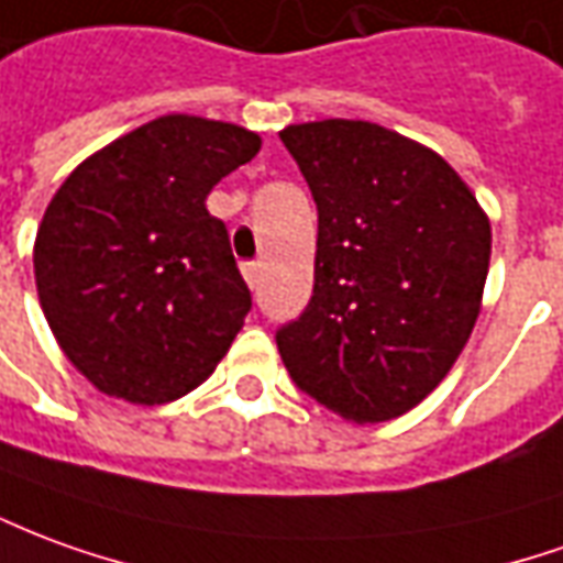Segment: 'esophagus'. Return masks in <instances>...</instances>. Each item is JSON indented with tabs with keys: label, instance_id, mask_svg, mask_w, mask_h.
<instances>
[{
	"label": "esophagus",
	"instance_id": "1",
	"mask_svg": "<svg viewBox=\"0 0 563 563\" xmlns=\"http://www.w3.org/2000/svg\"><path fill=\"white\" fill-rule=\"evenodd\" d=\"M243 277L250 283V289H258V280H262V262H243Z\"/></svg>",
	"mask_w": 563,
	"mask_h": 563
}]
</instances>
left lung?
I'll return each mask as SVG.
<instances>
[{"label": "left lung", "mask_w": 563, "mask_h": 563, "mask_svg": "<svg viewBox=\"0 0 563 563\" xmlns=\"http://www.w3.org/2000/svg\"><path fill=\"white\" fill-rule=\"evenodd\" d=\"M317 203L313 295L277 329L295 387L356 423L423 402L473 335L490 222L454 167L372 121L289 124Z\"/></svg>", "instance_id": "8db88e82"}]
</instances>
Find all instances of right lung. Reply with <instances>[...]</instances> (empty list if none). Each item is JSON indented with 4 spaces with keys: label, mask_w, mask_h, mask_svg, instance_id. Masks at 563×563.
Here are the masks:
<instances>
[{
    "label": "right lung",
    "mask_w": 563,
    "mask_h": 563,
    "mask_svg": "<svg viewBox=\"0 0 563 563\" xmlns=\"http://www.w3.org/2000/svg\"><path fill=\"white\" fill-rule=\"evenodd\" d=\"M258 148L238 124L164 115L81 161L51 198L35 289L66 360L100 393L173 402L228 353L253 295L207 195Z\"/></svg>",
    "instance_id": "add662e5"
}]
</instances>
